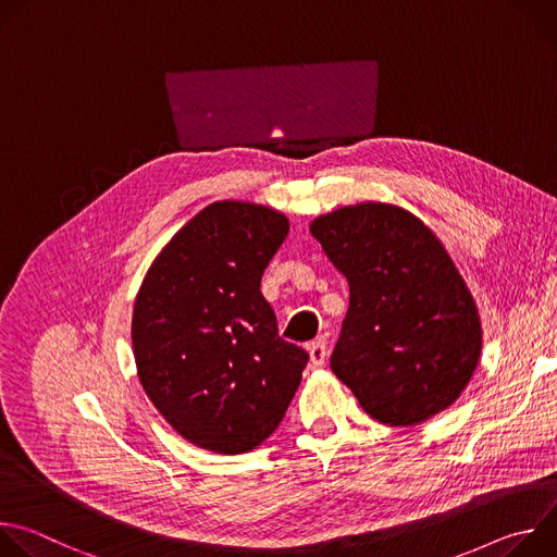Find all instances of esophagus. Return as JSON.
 <instances>
[{"instance_id":"obj_1","label":"esophagus","mask_w":557,"mask_h":557,"mask_svg":"<svg viewBox=\"0 0 557 557\" xmlns=\"http://www.w3.org/2000/svg\"><path fill=\"white\" fill-rule=\"evenodd\" d=\"M308 355H310V363L312 368H322L326 363V357H329V350H326V344L322 339H317L308 346Z\"/></svg>"}]
</instances>
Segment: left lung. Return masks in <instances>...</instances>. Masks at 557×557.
<instances>
[{
    "instance_id": "1",
    "label": "left lung",
    "mask_w": 557,
    "mask_h": 557,
    "mask_svg": "<svg viewBox=\"0 0 557 557\" xmlns=\"http://www.w3.org/2000/svg\"><path fill=\"white\" fill-rule=\"evenodd\" d=\"M310 233L350 286L331 368L379 423L412 428L449 408L483 350L475 301L436 233L404 207L359 202Z\"/></svg>"
}]
</instances>
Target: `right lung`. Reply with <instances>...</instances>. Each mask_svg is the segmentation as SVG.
Instances as JSON below:
<instances>
[{
	"label": "right lung",
	"mask_w": 557,
	"mask_h": 557,
	"mask_svg": "<svg viewBox=\"0 0 557 557\" xmlns=\"http://www.w3.org/2000/svg\"><path fill=\"white\" fill-rule=\"evenodd\" d=\"M271 207L220 200L156 256L136 293L132 350L153 408L189 443L245 454L282 423L308 355L260 293L288 235Z\"/></svg>",
	"instance_id": "right-lung-1"
}]
</instances>
